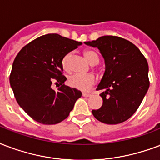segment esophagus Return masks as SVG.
I'll return each instance as SVG.
<instances>
[{
  "instance_id": "1",
  "label": "esophagus",
  "mask_w": 160,
  "mask_h": 160,
  "mask_svg": "<svg viewBox=\"0 0 160 160\" xmlns=\"http://www.w3.org/2000/svg\"><path fill=\"white\" fill-rule=\"evenodd\" d=\"M82 96H85V97H88V96H91V94H90V93H85V92H83Z\"/></svg>"
}]
</instances>
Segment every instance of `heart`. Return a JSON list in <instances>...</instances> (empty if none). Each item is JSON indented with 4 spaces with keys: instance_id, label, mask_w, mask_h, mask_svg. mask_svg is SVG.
I'll list each match as a JSON object with an SVG mask.
<instances>
[{
    "instance_id": "b5f03b06",
    "label": "heart",
    "mask_w": 160,
    "mask_h": 160,
    "mask_svg": "<svg viewBox=\"0 0 160 160\" xmlns=\"http://www.w3.org/2000/svg\"><path fill=\"white\" fill-rule=\"evenodd\" d=\"M83 54L86 58V60L88 61L91 65H96L99 63L100 57L96 51L85 50ZM70 58H71V53H68L62 58L61 64H62V67L64 70L69 69ZM95 83H96V78L93 75H91V74H89V75L75 74V75L69 76V80H68V84L70 87L83 91H88L89 89L95 85Z\"/></svg>"
}]
</instances>
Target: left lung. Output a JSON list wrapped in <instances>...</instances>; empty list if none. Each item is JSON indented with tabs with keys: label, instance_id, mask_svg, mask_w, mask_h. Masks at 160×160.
Masks as SVG:
<instances>
[{
	"label": "left lung",
	"instance_id": "left-lung-1",
	"mask_svg": "<svg viewBox=\"0 0 160 160\" xmlns=\"http://www.w3.org/2000/svg\"><path fill=\"white\" fill-rule=\"evenodd\" d=\"M85 44L97 48L106 70L96 91L103 104L92 114L106 124L123 122L139 107L149 87L148 62L133 43L117 36H103Z\"/></svg>",
	"mask_w": 160,
	"mask_h": 160
}]
</instances>
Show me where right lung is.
I'll return each instance as SVG.
<instances>
[{
	"instance_id": "1",
	"label": "right lung",
	"mask_w": 160,
	"mask_h": 160,
	"mask_svg": "<svg viewBox=\"0 0 160 160\" xmlns=\"http://www.w3.org/2000/svg\"><path fill=\"white\" fill-rule=\"evenodd\" d=\"M82 42L57 33L41 36L25 45L16 56L10 84L17 102L40 123L57 124L69 117L82 93L64 84L61 61ZM59 85L58 91L52 84ZM61 86L59 87V85Z\"/></svg>"
}]
</instances>
